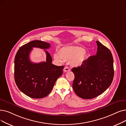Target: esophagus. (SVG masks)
<instances>
[{
  "label": "esophagus",
  "mask_w": 126,
  "mask_h": 126,
  "mask_svg": "<svg viewBox=\"0 0 126 126\" xmlns=\"http://www.w3.org/2000/svg\"><path fill=\"white\" fill-rule=\"evenodd\" d=\"M63 70H64V72H68V71H70V69L68 67L66 66V67H64Z\"/></svg>",
  "instance_id": "obj_1"
}]
</instances>
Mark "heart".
I'll use <instances>...</instances> for the list:
<instances>
[{
    "label": "heart",
    "instance_id": "heart-1",
    "mask_svg": "<svg viewBox=\"0 0 126 126\" xmlns=\"http://www.w3.org/2000/svg\"><path fill=\"white\" fill-rule=\"evenodd\" d=\"M84 53L85 50L82 48L64 47L60 50L59 53H54L53 57L60 63H63L64 61H72V64L77 66L82 63Z\"/></svg>",
    "mask_w": 126,
    "mask_h": 126
}]
</instances>
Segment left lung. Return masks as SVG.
<instances>
[{"instance_id": "left-lung-1", "label": "left lung", "mask_w": 126, "mask_h": 126, "mask_svg": "<svg viewBox=\"0 0 126 126\" xmlns=\"http://www.w3.org/2000/svg\"><path fill=\"white\" fill-rule=\"evenodd\" d=\"M97 51L83 62L81 66L74 67L73 88L79 97L92 99L101 94L111 84L114 77L113 58L110 50L96 41Z\"/></svg>"}]
</instances>
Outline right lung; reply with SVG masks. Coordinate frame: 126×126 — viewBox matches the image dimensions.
<instances>
[{
    "label": "right lung",
    "instance_id": "1",
    "mask_svg": "<svg viewBox=\"0 0 126 126\" xmlns=\"http://www.w3.org/2000/svg\"><path fill=\"white\" fill-rule=\"evenodd\" d=\"M49 43L35 40L20 47L14 60V79L19 90L31 98H42L51 92L57 79L63 73V66L51 63L50 53H46V61L39 63L32 62L29 55L32 48L43 49L50 48Z\"/></svg>",
    "mask_w": 126,
    "mask_h": 126
}]
</instances>
